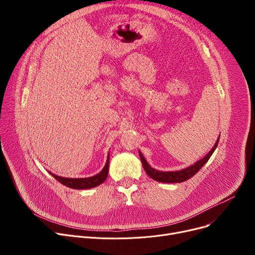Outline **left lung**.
I'll return each mask as SVG.
<instances>
[{
    "instance_id": "left-lung-1",
    "label": "left lung",
    "mask_w": 255,
    "mask_h": 255,
    "mask_svg": "<svg viewBox=\"0 0 255 255\" xmlns=\"http://www.w3.org/2000/svg\"><path fill=\"white\" fill-rule=\"evenodd\" d=\"M219 138L220 137H218V139L216 140L215 144H214L212 150L204 158L199 159L198 161H196L195 163H193L192 165H190L188 167L183 168L181 170H176V171L157 170V169L153 168L148 162H146L145 158L143 157V155L141 154L140 151H138V153H139V157L141 160L143 169L146 172V175H148L150 178H152L153 180H155L157 182H161V183H182V182H185L187 180H189L190 178H192L195 173L208 162V160L210 159V157L212 156L214 151H215L217 148Z\"/></svg>"
}]
</instances>
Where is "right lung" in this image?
Segmentation results:
<instances>
[{"instance_id": "1", "label": "right lung", "mask_w": 255, "mask_h": 255, "mask_svg": "<svg viewBox=\"0 0 255 255\" xmlns=\"http://www.w3.org/2000/svg\"><path fill=\"white\" fill-rule=\"evenodd\" d=\"M109 166H110V153L107 155V160L104 167L102 170L97 173V175L89 177V178H64L60 177L52 173L51 171H48L50 175L55 178L57 181H59L61 184L65 185L66 187H69V188L72 189H78V190H83V189H91L94 188V187H97L100 184H102L106 179L107 176H109Z\"/></svg>"}]
</instances>
